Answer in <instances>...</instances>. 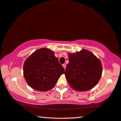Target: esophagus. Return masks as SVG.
Returning a JSON list of instances; mask_svg holds the SVG:
<instances>
[{
  "label": "esophagus",
  "instance_id": "1",
  "mask_svg": "<svg viewBox=\"0 0 121 121\" xmlns=\"http://www.w3.org/2000/svg\"><path fill=\"white\" fill-rule=\"evenodd\" d=\"M62 66L63 67V68H65V67H66V65H65V63H64V64L62 65Z\"/></svg>",
  "mask_w": 121,
  "mask_h": 121
}]
</instances>
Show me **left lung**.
<instances>
[{
  "label": "left lung",
  "instance_id": "obj_1",
  "mask_svg": "<svg viewBox=\"0 0 121 121\" xmlns=\"http://www.w3.org/2000/svg\"><path fill=\"white\" fill-rule=\"evenodd\" d=\"M69 63L65 74L70 86L78 91L93 88L102 73V63L95 55L86 50L69 53Z\"/></svg>",
  "mask_w": 121,
  "mask_h": 121
}]
</instances>
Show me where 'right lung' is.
<instances>
[{
    "label": "right lung",
    "instance_id": "obj_1",
    "mask_svg": "<svg viewBox=\"0 0 121 121\" xmlns=\"http://www.w3.org/2000/svg\"><path fill=\"white\" fill-rule=\"evenodd\" d=\"M23 71L26 82L30 87L45 91L53 88L60 76L64 73L65 69L53 52L42 48L26 59Z\"/></svg>",
    "mask_w": 121,
    "mask_h": 121
}]
</instances>
